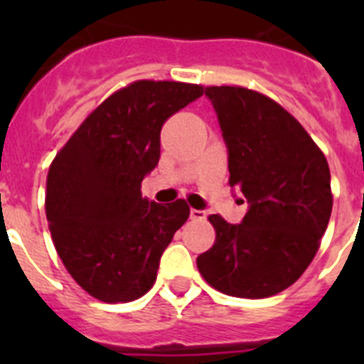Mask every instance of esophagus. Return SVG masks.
Instances as JSON below:
<instances>
[{"label": "esophagus", "instance_id": "obj_1", "mask_svg": "<svg viewBox=\"0 0 364 364\" xmlns=\"http://www.w3.org/2000/svg\"><path fill=\"white\" fill-rule=\"evenodd\" d=\"M189 217H191V220H204L205 211L204 210H191L189 211Z\"/></svg>", "mask_w": 364, "mask_h": 364}]
</instances>
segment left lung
Listing matches in <instances>:
<instances>
[{
  "label": "left lung",
  "mask_w": 364,
  "mask_h": 364,
  "mask_svg": "<svg viewBox=\"0 0 364 364\" xmlns=\"http://www.w3.org/2000/svg\"><path fill=\"white\" fill-rule=\"evenodd\" d=\"M228 147L230 186L247 200L240 224L218 215L211 250L198 255L215 290L262 299L286 290L317 253L332 215L330 167L301 124L268 96L205 87ZM244 202V200H242Z\"/></svg>",
  "instance_id": "8db88e82"
}]
</instances>
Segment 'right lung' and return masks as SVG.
I'll list each match as a JSON object with an SVG mask.
<instances>
[{
    "label": "right lung",
    "mask_w": 364,
    "mask_h": 364,
    "mask_svg": "<svg viewBox=\"0 0 364 364\" xmlns=\"http://www.w3.org/2000/svg\"><path fill=\"white\" fill-rule=\"evenodd\" d=\"M202 95L191 83H131L91 112L50 164L45 211L54 246L92 297L134 301L154 284L189 208L142 198L140 186L159 166L164 122Z\"/></svg>",
    "instance_id": "add662e5"
}]
</instances>
